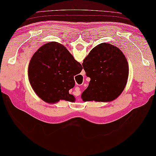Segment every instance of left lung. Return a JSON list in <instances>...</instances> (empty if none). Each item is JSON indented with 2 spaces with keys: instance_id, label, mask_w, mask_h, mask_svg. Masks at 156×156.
Here are the masks:
<instances>
[{
  "instance_id": "1",
  "label": "left lung",
  "mask_w": 156,
  "mask_h": 156,
  "mask_svg": "<svg viewBox=\"0 0 156 156\" xmlns=\"http://www.w3.org/2000/svg\"><path fill=\"white\" fill-rule=\"evenodd\" d=\"M82 66L91 79L82 94L83 101H111L123 91L128 79V63L116 46L98 44L85 58Z\"/></svg>"
}]
</instances>
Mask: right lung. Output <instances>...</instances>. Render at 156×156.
Here are the masks:
<instances>
[{"label": "right lung", "instance_id": "add662e5", "mask_svg": "<svg viewBox=\"0 0 156 156\" xmlns=\"http://www.w3.org/2000/svg\"><path fill=\"white\" fill-rule=\"evenodd\" d=\"M82 66L67 49L52 41L39 48L29 65V79L34 91L46 102L60 100L74 101L69 90L75 84L74 76L80 74Z\"/></svg>", "mask_w": 156, "mask_h": 156}]
</instances>
